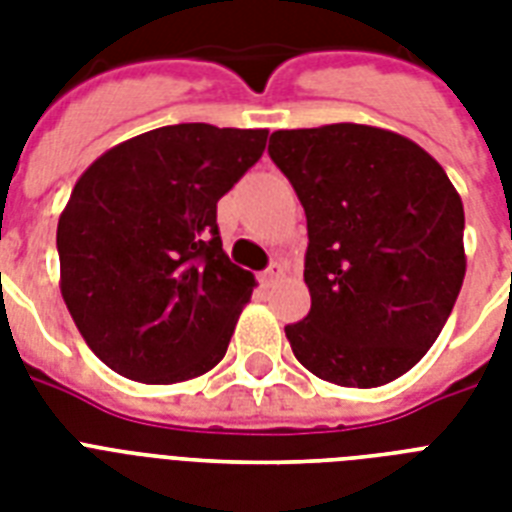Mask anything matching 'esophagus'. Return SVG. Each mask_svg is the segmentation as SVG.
I'll return each instance as SVG.
<instances>
[{"label":"esophagus","mask_w":512,"mask_h":512,"mask_svg":"<svg viewBox=\"0 0 512 512\" xmlns=\"http://www.w3.org/2000/svg\"><path fill=\"white\" fill-rule=\"evenodd\" d=\"M284 276V265L281 263H271L268 268H265L263 273H260V281H263V287H273L276 281Z\"/></svg>","instance_id":"1"}]
</instances>
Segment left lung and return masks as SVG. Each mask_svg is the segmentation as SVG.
<instances>
[{"mask_svg": "<svg viewBox=\"0 0 512 512\" xmlns=\"http://www.w3.org/2000/svg\"><path fill=\"white\" fill-rule=\"evenodd\" d=\"M308 220L311 311L284 327L297 361L342 388L406 374L465 279V209L444 167L366 124L279 130L268 146Z\"/></svg>", "mask_w": 512, "mask_h": 512, "instance_id": "left-lung-1", "label": "left lung"}]
</instances>
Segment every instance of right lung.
<instances>
[{
  "instance_id": "obj_1",
  "label": "right lung",
  "mask_w": 512,
  "mask_h": 512,
  "mask_svg": "<svg viewBox=\"0 0 512 512\" xmlns=\"http://www.w3.org/2000/svg\"><path fill=\"white\" fill-rule=\"evenodd\" d=\"M268 130L172 124L95 159L58 220L60 292L92 353L127 380L170 385L228 350L255 276L228 260L217 201Z\"/></svg>"
}]
</instances>
